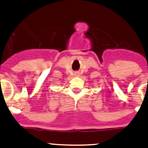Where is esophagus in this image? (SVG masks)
I'll return each instance as SVG.
<instances>
[{
    "mask_svg": "<svg viewBox=\"0 0 148 148\" xmlns=\"http://www.w3.org/2000/svg\"><path fill=\"white\" fill-rule=\"evenodd\" d=\"M75 76H79V75H80V74H79L78 73H75Z\"/></svg>",
    "mask_w": 148,
    "mask_h": 148,
    "instance_id": "1",
    "label": "esophagus"
}]
</instances>
